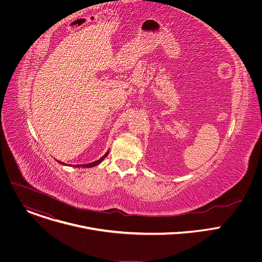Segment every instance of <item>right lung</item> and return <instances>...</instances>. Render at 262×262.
<instances>
[{
  "label": "right lung",
  "instance_id": "obj_1",
  "mask_svg": "<svg viewBox=\"0 0 262 262\" xmlns=\"http://www.w3.org/2000/svg\"><path fill=\"white\" fill-rule=\"evenodd\" d=\"M107 155H108V150L99 159V160H97V161H95V162H92V163H89V164H83V165H67V164H65V163H62V162H60V161H58V160H56L59 164H61V165H63V166H71V167H76V168H92V167H95V166H97V165H99L106 157H107Z\"/></svg>",
  "mask_w": 262,
  "mask_h": 262
}]
</instances>
